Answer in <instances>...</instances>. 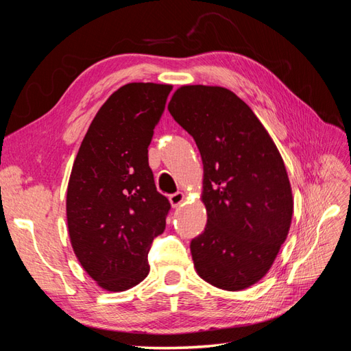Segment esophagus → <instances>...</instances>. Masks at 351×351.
Returning <instances> with one entry per match:
<instances>
[{
	"mask_svg": "<svg viewBox=\"0 0 351 351\" xmlns=\"http://www.w3.org/2000/svg\"><path fill=\"white\" fill-rule=\"evenodd\" d=\"M169 202H171V205H173L174 208H177L178 205H182L183 202H184V193L177 192V193L169 195Z\"/></svg>",
	"mask_w": 351,
	"mask_h": 351,
	"instance_id": "1",
	"label": "esophagus"
}]
</instances>
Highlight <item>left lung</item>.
I'll return each mask as SVG.
<instances>
[{
  "label": "left lung",
  "instance_id": "left-lung-1",
  "mask_svg": "<svg viewBox=\"0 0 351 351\" xmlns=\"http://www.w3.org/2000/svg\"><path fill=\"white\" fill-rule=\"evenodd\" d=\"M168 111L204 162L208 222L190 243L195 268L218 289H247L269 271L290 230L293 195L282 158L249 105L226 88H178Z\"/></svg>",
  "mask_w": 351,
  "mask_h": 351
}]
</instances>
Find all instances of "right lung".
Returning a JSON list of instances; mask_svg holds the SVG:
<instances>
[{
	"instance_id": "obj_1",
	"label": "right lung",
	"mask_w": 351,
	"mask_h": 351,
	"mask_svg": "<svg viewBox=\"0 0 351 351\" xmlns=\"http://www.w3.org/2000/svg\"><path fill=\"white\" fill-rule=\"evenodd\" d=\"M171 84L129 83L105 101L71 168L67 226L74 253L99 287L124 291L149 274L147 253L171 209L147 162Z\"/></svg>"
}]
</instances>
